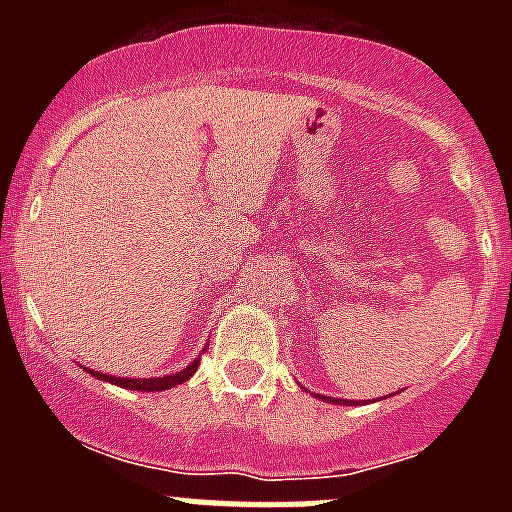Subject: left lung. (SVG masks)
<instances>
[{
    "instance_id": "obj_1",
    "label": "left lung",
    "mask_w": 512,
    "mask_h": 512,
    "mask_svg": "<svg viewBox=\"0 0 512 512\" xmlns=\"http://www.w3.org/2000/svg\"><path fill=\"white\" fill-rule=\"evenodd\" d=\"M315 397H320V400H325V402H341V405H351L348 400H338V397L336 400H333V397H325V395H315ZM356 405H359V402H356Z\"/></svg>"
}]
</instances>
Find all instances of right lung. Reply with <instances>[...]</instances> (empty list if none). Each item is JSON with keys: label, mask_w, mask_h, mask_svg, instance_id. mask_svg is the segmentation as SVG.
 I'll list each match as a JSON object with an SVG mask.
<instances>
[{"label": "right lung", "mask_w": 512, "mask_h": 512, "mask_svg": "<svg viewBox=\"0 0 512 512\" xmlns=\"http://www.w3.org/2000/svg\"><path fill=\"white\" fill-rule=\"evenodd\" d=\"M197 366H200V359H194L187 369L182 372L169 374V377H148V379H130V377H112V374H102V372H94V369H87L92 377L102 379V382H112L117 387H128V390H140V392H161V390H169V387H176V384L187 382L194 372H197Z\"/></svg>", "instance_id": "right-lung-1"}]
</instances>
